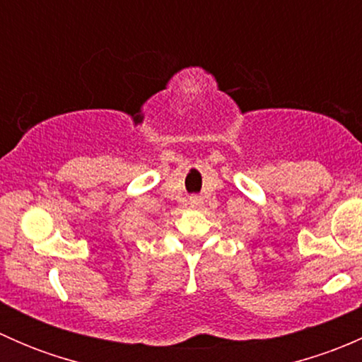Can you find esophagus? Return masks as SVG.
<instances>
[{"label": "esophagus", "instance_id": "obj_1", "mask_svg": "<svg viewBox=\"0 0 362 362\" xmlns=\"http://www.w3.org/2000/svg\"><path fill=\"white\" fill-rule=\"evenodd\" d=\"M189 204L194 208H198V206H202L203 202H202V198H198V196H191V198H189Z\"/></svg>", "mask_w": 362, "mask_h": 362}]
</instances>
